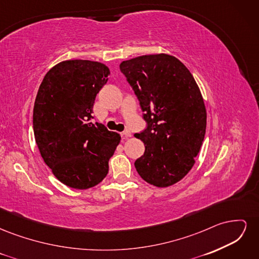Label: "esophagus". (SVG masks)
I'll list each match as a JSON object with an SVG mask.
<instances>
[{
    "instance_id": "esophagus-1",
    "label": "esophagus",
    "mask_w": 259,
    "mask_h": 259,
    "mask_svg": "<svg viewBox=\"0 0 259 259\" xmlns=\"http://www.w3.org/2000/svg\"><path fill=\"white\" fill-rule=\"evenodd\" d=\"M122 135H123L124 139H126V138H128V137H131V136H132V134H131V132H130L128 130H126V131H124V132L122 133Z\"/></svg>"
}]
</instances>
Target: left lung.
Listing matches in <instances>:
<instances>
[{"label": "left lung", "mask_w": 259, "mask_h": 259, "mask_svg": "<svg viewBox=\"0 0 259 259\" xmlns=\"http://www.w3.org/2000/svg\"><path fill=\"white\" fill-rule=\"evenodd\" d=\"M120 70L147 122L135 134L145 144L136 170L155 187L174 185L189 173L204 140L206 110L199 86L183 62L167 54L122 61Z\"/></svg>", "instance_id": "obj_1"}]
</instances>
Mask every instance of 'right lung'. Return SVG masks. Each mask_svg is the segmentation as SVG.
<instances>
[{
  "instance_id": "obj_1",
  "label": "right lung",
  "mask_w": 259,
  "mask_h": 259,
  "mask_svg": "<svg viewBox=\"0 0 259 259\" xmlns=\"http://www.w3.org/2000/svg\"><path fill=\"white\" fill-rule=\"evenodd\" d=\"M109 68L98 61L66 60L45 74L33 108V132L42 158L59 182L74 189L98 185L121 136L92 122L96 95Z\"/></svg>"
}]
</instances>
